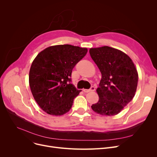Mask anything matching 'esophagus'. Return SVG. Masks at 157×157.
Listing matches in <instances>:
<instances>
[{"mask_svg": "<svg viewBox=\"0 0 157 157\" xmlns=\"http://www.w3.org/2000/svg\"><path fill=\"white\" fill-rule=\"evenodd\" d=\"M95 90V86H92L91 88H90V89H83V91L84 92H92V91H94V90Z\"/></svg>", "mask_w": 157, "mask_h": 157, "instance_id": "obj_1", "label": "esophagus"}]
</instances>
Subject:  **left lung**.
I'll use <instances>...</instances> for the list:
<instances>
[{
    "label": "left lung",
    "instance_id": "obj_1",
    "mask_svg": "<svg viewBox=\"0 0 157 157\" xmlns=\"http://www.w3.org/2000/svg\"><path fill=\"white\" fill-rule=\"evenodd\" d=\"M102 78L97 92L99 100L91 108L103 116L118 114L134 98L138 74L130 58L118 49L103 46L90 49Z\"/></svg>",
    "mask_w": 157,
    "mask_h": 157
}]
</instances>
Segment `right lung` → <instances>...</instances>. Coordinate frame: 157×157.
<instances>
[{"label":"right lung","instance_id":"obj_1","mask_svg":"<svg viewBox=\"0 0 157 157\" xmlns=\"http://www.w3.org/2000/svg\"><path fill=\"white\" fill-rule=\"evenodd\" d=\"M86 48L69 44L48 47L33 61L29 72L32 94L46 113L60 116L69 111L81 90L71 83L73 68L86 55Z\"/></svg>","mask_w":157,"mask_h":157}]
</instances>
